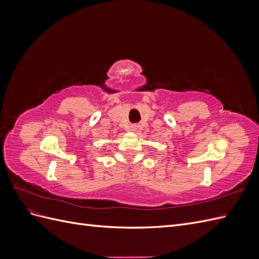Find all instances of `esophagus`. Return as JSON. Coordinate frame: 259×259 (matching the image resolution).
Returning <instances> with one entry per match:
<instances>
[{
  "mask_svg": "<svg viewBox=\"0 0 259 259\" xmlns=\"http://www.w3.org/2000/svg\"><path fill=\"white\" fill-rule=\"evenodd\" d=\"M131 131L134 132V133H139L140 128H139V126H137V125H133V126L131 127Z\"/></svg>",
  "mask_w": 259,
  "mask_h": 259,
  "instance_id": "esophagus-1",
  "label": "esophagus"
}]
</instances>
